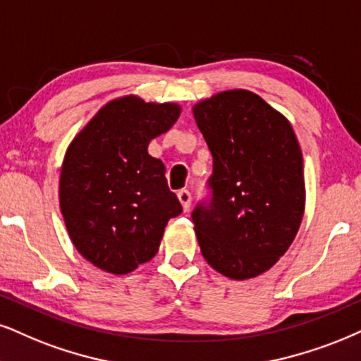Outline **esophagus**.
<instances>
[{
	"instance_id": "obj_1",
	"label": "esophagus",
	"mask_w": 361,
	"mask_h": 361,
	"mask_svg": "<svg viewBox=\"0 0 361 361\" xmlns=\"http://www.w3.org/2000/svg\"><path fill=\"white\" fill-rule=\"evenodd\" d=\"M177 197H179V201L182 204V209H184V211H189L190 201H192V195H190L189 190L188 189L179 190V192H177Z\"/></svg>"
}]
</instances>
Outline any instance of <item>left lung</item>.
Segmentation results:
<instances>
[{
    "instance_id": "1",
    "label": "left lung",
    "mask_w": 361,
    "mask_h": 361,
    "mask_svg": "<svg viewBox=\"0 0 361 361\" xmlns=\"http://www.w3.org/2000/svg\"><path fill=\"white\" fill-rule=\"evenodd\" d=\"M212 154L209 202L192 211L201 252L217 273L249 279L268 271L300 229L303 154L286 117L249 90L194 105Z\"/></svg>"
}]
</instances>
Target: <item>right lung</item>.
Instances as JSON below:
<instances>
[{
    "label": "right lung",
    "instance_id": "1",
    "mask_svg": "<svg viewBox=\"0 0 361 361\" xmlns=\"http://www.w3.org/2000/svg\"><path fill=\"white\" fill-rule=\"evenodd\" d=\"M180 115L177 104L135 95L102 106L66 149L60 209L77 251L93 266L127 274L157 255L182 206L169 190L162 160L147 152Z\"/></svg>",
    "mask_w": 361,
    "mask_h": 361
}]
</instances>
